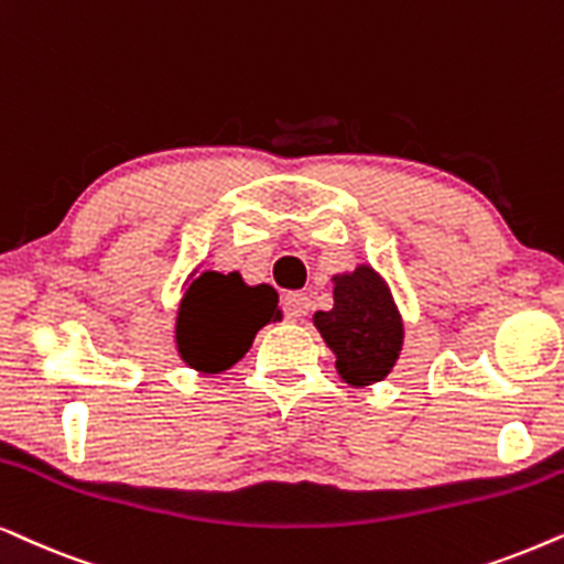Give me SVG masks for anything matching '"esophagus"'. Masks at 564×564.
I'll return each instance as SVG.
<instances>
[{"instance_id":"1","label":"esophagus","mask_w":564,"mask_h":564,"mask_svg":"<svg viewBox=\"0 0 564 564\" xmlns=\"http://www.w3.org/2000/svg\"><path fill=\"white\" fill-rule=\"evenodd\" d=\"M283 306H286L289 317L302 319V317H306V312H310V296L302 294V291H291V294H286V302H283Z\"/></svg>"}]
</instances>
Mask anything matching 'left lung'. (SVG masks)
Here are the masks:
<instances>
[{
    "label": "left lung",
    "mask_w": 564,
    "mask_h": 564,
    "mask_svg": "<svg viewBox=\"0 0 564 564\" xmlns=\"http://www.w3.org/2000/svg\"><path fill=\"white\" fill-rule=\"evenodd\" d=\"M314 325L337 356V371L348 384L381 381L402 350L400 312L387 283L369 265L335 278V306L314 314Z\"/></svg>",
    "instance_id": "1"
}]
</instances>
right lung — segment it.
Instances as JSON below:
<instances>
[{"label": "right lung", "mask_w": 564, "mask_h": 564, "mask_svg": "<svg viewBox=\"0 0 564 564\" xmlns=\"http://www.w3.org/2000/svg\"><path fill=\"white\" fill-rule=\"evenodd\" d=\"M278 314V294L270 286L247 289L237 275H198L180 304V356L193 369L219 373L250 350L258 329Z\"/></svg>", "instance_id": "obj_1"}]
</instances>
